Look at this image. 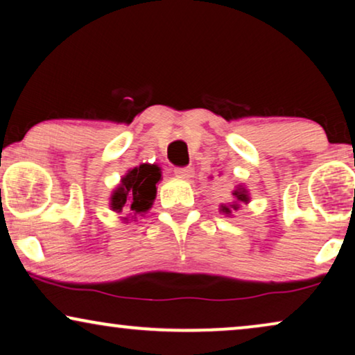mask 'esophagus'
<instances>
[{"label":"esophagus","mask_w":355,"mask_h":355,"mask_svg":"<svg viewBox=\"0 0 355 355\" xmlns=\"http://www.w3.org/2000/svg\"><path fill=\"white\" fill-rule=\"evenodd\" d=\"M174 174H176L178 178H184V179H189V178H192V174H193V169L192 168H189V166H178V168H174Z\"/></svg>","instance_id":"34e87169"}]
</instances>
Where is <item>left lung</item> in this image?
Wrapping results in <instances>:
<instances>
[{
	"mask_svg": "<svg viewBox=\"0 0 355 355\" xmlns=\"http://www.w3.org/2000/svg\"><path fill=\"white\" fill-rule=\"evenodd\" d=\"M232 196L236 197V203H232V205H221V211L225 213V215H231V211H234L239 208L237 202H244V203L249 202V196H247L245 189H237V191L232 192Z\"/></svg>",
	"mask_w": 355,
	"mask_h": 355,
	"instance_id": "8db88e82",
	"label": "left lung"
}]
</instances>
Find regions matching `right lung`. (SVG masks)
I'll return each instance as SVG.
<instances>
[{
    "label": "right lung",
    "mask_w": 355,
    "mask_h": 355,
    "mask_svg": "<svg viewBox=\"0 0 355 355\" xmlns=\"http://www.w3.org/2000/svg\"><path fill=\"white\" fill-rule=\"evenodd\" d=\"M159 178H162V171H159L157 164L145 163L130 169L121 179L119 187L113 192L111 208L118 213L124 210L145 213L153 205Z\"/></svg>",
    "instance_id": "add662e5"
}]
</instances>
